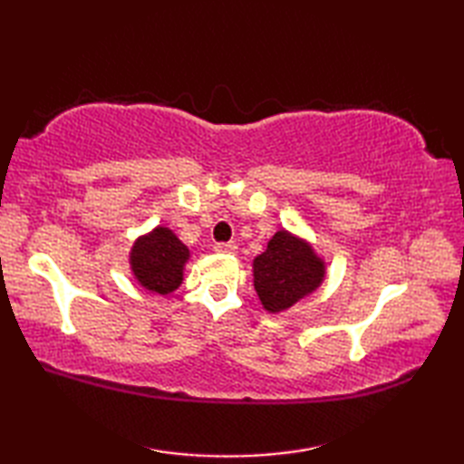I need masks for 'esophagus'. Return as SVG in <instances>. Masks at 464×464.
Segmentation results:
<instances>
[{
  "instance_id": "34e87169",
  "label": "esophagus",
  "mask_w": 464,
  "mask_h": 464,
  "mask_svg": "<svg viewBox=\"0 0 464 464\" xmlns=\"http://www.w3.org/2000/svg\"><path fill=\"white\" fill-rule=\"evenodd\" d=\"M213 249L217 253H235V251H237V243H233V241H229V243H215Z\"/></svg>"
}]
</instances>
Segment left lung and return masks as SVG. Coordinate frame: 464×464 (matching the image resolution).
<instances>
[{"label":"left lung","mask_w":464,"mask_h":464,"mask_svg":"<svg viewBox=\"0 0 464 464\" xmlns=\"http://www.w3.org/2000/svg\"><path fill=\"white\" fill-rule=\"evenodd\" d=\"M253 283L263 307L279 313L319 287L324 263L313 247L289 231H277L267 249L253 261Z\"/></svg>","instance_id":"obj_1"}]
</instances>
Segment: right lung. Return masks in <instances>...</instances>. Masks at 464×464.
Masks as SVG:
<instances>
[{
  "label": "right lung",
  "mask_w": 464,
  "mask_h": 464,
  "mask_svg": "<svg viewBox=\"0 0 464 464\" xmlns=\"http://www.w3.org/2000/svg\"><path fill=\"white\" fill-rule=\"evenodd\" d=\"M189 259V249L167 227H155L151 233L135 241L130 263L135 279L145 289L167 295L183 281V267Z\"/></svg>",
  "instance_id": "right-lung-1"
}]
</instances>
